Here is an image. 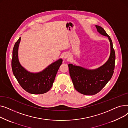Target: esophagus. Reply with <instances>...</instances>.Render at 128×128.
<instances>
[{
    "label": "esophagus",
    "instance_id": "34e87169",
    "mask_svg": "<svg viewBox=\"0 0 128 128\" xmlns=\"http://www.w3.org/2000/svg\"><path fill=\"white\" fill-rule=\"evenodd\" d=\"M64 58L65 59H68L70 58V54H69L68 53H65V54H64Z\"/></svg>",
    "mask_w": 128,
    "mask_h": 128
}]
</instances>
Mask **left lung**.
Returning <instances> with one entry per match:
<instances>
[{
  "mask_svg": "<svg viewBox=\"0 0 128 128\" xmlns=\"http://www.w3.org/2000/svg\"><path fill=\"white\" fill-rule=\"evenodd\" d=\"M98 32L108 37L110 45V54L108 60L99 68L88 70L81 66L68 64L70 74L75 89L84 95L92 96L99 92L111 79L115 62V52L110 36L100 26L96 25Z\"/></svg>",
  "mask_w": 128,
  "mask_h": 128,
  "instance_id": "1",
  "label": "left lung"
}]
</instances>
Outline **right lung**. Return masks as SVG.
<instances>
[{
  "mask_svg": "<svg viewBox=\"0 0 128 128\" xmlns=\"http://www.w3.org/2000/svg\"><path fill=\"white\" fill-rule=\"evenodd\" d=\"M21 37L16 42L13 49L11 66L13 75L20 86L26 92L35 94L46 93L51 88L58 70L62 64V59L60 58L51 64L40 72H29L19 62L18 49Z\"/></svg>",
  "mask_w": 128,
  "mask_h": 128,
  "instance_id": "add662e5",
  "label": "right lung"
}]
</instances>
